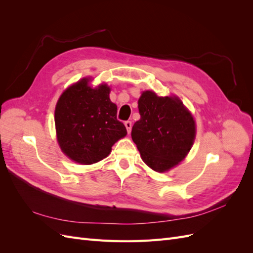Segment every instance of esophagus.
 <instances>
[{"label": "esophagus", "instance_id": "obj_1", "mask_svg": "<svg viewBox=\"0 0 253 253\" xmlns=\"http://www.w3.org/2000/svg\"><path fill=\"white\" fill-rule=\"evenodd\" d=\"M125 126H126V131H127V133H129L131 132V128H132V121H126L125 122Z\"/></svg>", "mask_w": 253, "mask_h": 253}]
</instances>
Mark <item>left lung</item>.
Instances as JSON below:
<instances>
[{
    "label": "left lung",
    "mask_w": 253,
    "mask_h": 253,
    "mask_svg": "<svg viewBox=\"0 0 253 253\" xmlns=\"http://www.w3.org/2000/svg\"><path fill=\"white\" fill-rule=\"evenodd\" d=\"M140 119L132 139L151 169L166 172L186 157L195 138L192 115L177 97H158L145 90L138 100Z\"/></svg>",
    "instance_id": "1"
}]
</instances>
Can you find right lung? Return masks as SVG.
Masks as SVG:
<instances>
[{
    "label": "right lung",
    "mask_w": 253,
    "mask_h": 253,
    "mask_svg": "<svg viewBox=\"0 0 253 253\" xmlns=\"http://www.w3.org/2000/svg\"><path fill=\"white\" fill-rule=\"evenodd\" d=\"M84 78L68 87L56 105L55 124L61 150L74 162L91 165L110 154L113 144L126 135L117 119L110 87L88 86Z\"/></svg>",
    "instance_id": "right-lung-1"
}]
</instances>
